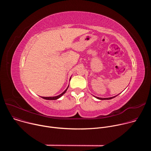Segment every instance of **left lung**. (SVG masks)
<instances>
[{"mask_svg":"<svg viewBox=\"0 0 151 151\" xmlns=\"http://www.w3.org/2000/svg\"><path fill=\"white\" fill-rule=\"evenodd\" d=\"M118 95H117V96H118ZM117 96H114V97H108V98H100V97H95L96 98H97V99H99V100H110V99H113V98L116 97Z\"/></svg>","mask_w":151,"mask_h":151,"instance_id":"obj_1","label":"left lung"}]
</instances>
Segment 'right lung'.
I'll use <instances>...</instances> for the list:
<instances>
[{"label":"right lung","instance_id":"obj_1","mask_svg":"<svg viewBox=\"0 0 151 151\" xmlns=\"http://www.w3.org/2000/svg\"><path fill=\"white\" fill-rule=\"evenodd\" d=\"M70 79H71V78H70ZM69 85H68V88L64 90L61 94H60V95H58V96H54V97H41L42 98H43L44 99H46V100H57V99H59V98H60L64 94H65V93L66 92V91H67V90L68 89V88H69Z\"/></svg>","mask_w":151,"mask_h":151}]
</instances>
